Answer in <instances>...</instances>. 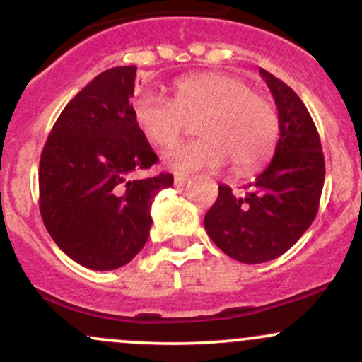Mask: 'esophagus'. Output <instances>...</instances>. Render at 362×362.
I'll list each match as a JSON object with an SVG mask.
<instances>
[{"label":"esophagus","instance_id":"obj_1","mask_svg":"<svg viewBox=\"0 0 362 362\" xmlns=\"http://www.w3.org/2000/svg\"><path fill=\"white\" fill-rule=\"evenodd\" d=\"M189 180H190V178L187 175H177L175 177V187H184Z\"/></svg>","mask_w":362,"mask_h":362}]
</instances>
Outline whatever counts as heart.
<instances>
[{
    "mask_svg": "<svg viewBox=\"0 0 362 362\" xmlns=\"http://www.w3.org/2000/svg\"><path fill=\"white\" fill-rule=\"evenodd\" d=\"M132 115L149 144L172 148L189 122L199 119L201 139L165 155L177 172L216 170L233 161L238 172L255 168L276 144L279 120L272 103L240 78L224 73H199L173 85V100L143 90L132 103Z\"/></svg>",
    "mask_w": 362,
    "mask_h": 362,
    "instance_id": "b5f03b06",
    "label": "heart"
}]
</instances>
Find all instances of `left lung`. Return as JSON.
Masks as SVG:
<instances>
[{
  "instance_id": "left-lung-1",
  "label": "left lung",
  "mask_w": 362,
  "mask_h": 362,
  "mask_svg": "<svg viewBox=\"0 0 362 362\" xmlns=\"http://www.w3.org/2000/svg\"><path fill=\"white\" fill-rule=\"evenodd\" d=\"M279 112L271 163L245 192L221 184L204 216L209 238L231 259L262 264L288 252L313 223L325 180L322 143L308 109L286 83L260 69Z\"/></svg>"
}]
</instances>
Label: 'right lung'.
<instances>
[{
  "instance_id": "add662e5",
  "label": "right lung",
  "mask_w": 362,
  "mask_h": 362,
  "mask_svg": "<svg viewBox=\"0 0 362 362\" xmlns=\"http://www.w3.org/2000/svg\"><path fill=\"white\" fill-rule=\"evenodd\" d=\"M136 66L93 78L54 124L39 165L40 214L69 259L114 271L148 242L151 204L172 173L136 180L158 163L132 115Z\"/></svg>"
}]
</instances>
